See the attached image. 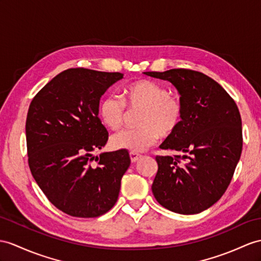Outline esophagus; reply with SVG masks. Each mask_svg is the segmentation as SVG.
<instances>
[{
  "label": "esophagus",
  "instance_id": "esophagus-1",
  "mask_svg": "<svg viewBox=\"0 0 261 261\" xmlns=\"http://www.w3.org/2000/svg\"><path fill=\"white\" fill-rule=\"evenodd\" d=\"M129 156H130V161H132V163H136L139 158H141L142 156L139 155V154H137V152H133V151H130L129 152Z\"/></svg>",
  "mask_w": 261,
  "mask_h": 261
}]
</instances>
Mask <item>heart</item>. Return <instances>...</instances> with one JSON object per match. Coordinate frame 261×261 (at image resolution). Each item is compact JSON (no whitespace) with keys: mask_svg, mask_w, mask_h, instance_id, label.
<instances>
[{"mask_svg":"<svg viewBox=\"0 0 261 261\" xmlns=\"http://www.w3.org/2000/svg\"><path fill=\"white\" fill-rule=\"evenodd\" d=\"M123 98L124 101L115 95L105 94L98 104L99 119L113 130L123 126L126 106L130 111H143L138 119L141 128L126 129L114 135L111 139L114 148L142 152L155 144L160 135H173L181 125V100L158 83L147 80L133 82L123 88Z\"/></svg>","mask_w":261,"mask_h":261,"instance_id":"b5f03b06","label":"heart"}]
</instances>
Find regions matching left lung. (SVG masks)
<instances>
[{
  "label": "left lung",
  "mask_w": 261,
  "mask_h": 261,
  "mask_svg": "<svg viewBox=\"0 0 261 261\" xmlns=\"http://www.w3.org/2000/svg\"><path fill=\"white\" fill-rule=\"evenodd\" d=\"M144 74L171 83L184 107L179 128L161 145L162 149L182 155L156 157L152 194L170 212L199 214L224 195L240 160L243 129L238 107L217 82L200 72L175 68Z\"/></svg>",
  "instance_id": "1"
}]
</instances>
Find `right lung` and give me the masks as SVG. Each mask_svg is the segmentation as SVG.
I'll return each mask as SVG.
<instances>
[{"label": "right lung", "mask_w": 261, "mask_h": 261, "mask_svg": "<svg viewBox=\"0 0 261 261\" xmlns=\"http://www.w3.org/2000/svg\"><path fill=\"white\" fill-rule=\"evenodd\" d=\"M122 79V73L69 68L48 82L30 105L25 132L31 173L48 200L73 217L109 212L130 165L125 149L93 155L109 139L98 118L99 99Z\"/></svg>", "instance_id": "right-lung-1"}]
</instances>
